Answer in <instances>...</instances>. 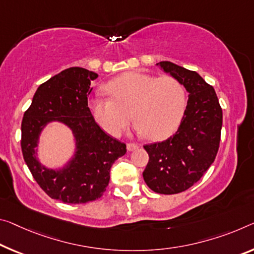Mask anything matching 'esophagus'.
Masks as SVG:
<instances>
[{"mask_svg": "<svg viewBox=\"0 0 254 254\" xmlns=\"http://www.w3.org/2000/svg\"><path fill=\"white\" fill-rule=\"evenodd\" d=\"M139 148L138 144L135 143H127V151H133V150H136V149Z\"/></svg>", "mask_w": 254, "mask_h": 254, "instance_id": "obj_1", "label": "esophagus"}]
</instances>
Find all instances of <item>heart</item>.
<instances>
[{"label": "heart", "mask_w": 254, "mask_h": 254, "mask_svg": "<svg viewBox=\"0 0 254 254\" xmlns=\"http://www.w3.org/2000/svg\"><path fill=\"white\" fill-rule=\"evenodd\" d=\"M111 98L89 100L92 116L108 134L118 136L130 119L134 131L149 140H162L176 130L185 110V90L172 76H160L132 71L106 83ZM131 115H129V113Z\"/></svg>", "instance_id": "b5f03b06"}]
</instances>
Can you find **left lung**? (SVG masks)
Listing matches in <instances>:
<instances>
[{
  "label": "left lung",
  "mask_w": 254,
  "mask_h": 254,
  "mask_svg": "<svg viewBox=\"0 0 254 254\" xmlns=\"http://www.w3.org/2000/svg\"><path fill=\"white\" fill-rule=\"evenodd\" d=\"M157 65L183 84L189 99L178 131L165 141L143 146L149 162L142 175L152 191L175 194L198 182L214 163L219 148L223 111L214 88L195 71L170 61Z\"/></svg>",
  "instance_id": "1"
}]
</instances>
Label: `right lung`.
<instances>
[{"instance_id":"add662e5","label":"right lung","mask_w":254,"mask_h":254,"mask_svg":"<svg viewBox=\"0 0 254 254\" xmlns=\"http://www.w3.org/2000/svg\"><path fill=\"white\" fill-rule=\"evenodd\" d=\"M95 72L69 67L52 76L36 90L21 123V149L36 182L52 199L86 203L100 198L110 182L112 165L127 152V146L107 135L88 107ZM61 123L75 140L71 158L59 169L39 162L40 134L48 124Z\"/></svg>"}]
</instances>
